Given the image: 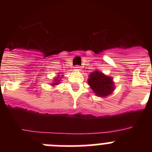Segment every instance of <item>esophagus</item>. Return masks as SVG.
Wrapping results in <instances>:
<instances>
[{
	"label": "esophagus",
	"instance_id": "34e87169",
	"mask_svg": "<svg viewBox=\"0 0 152 152\" xmlns=\"http://www.w3.org/2000/svg\"><path fill=\"white\" fill-rule=\"evenodd\" d=\"M75 71H77V72H80L81 71V68L80 66H75Z\"/></svg>",
	"mask_w": 152,
	"mask_h": 152
}]
</instances>
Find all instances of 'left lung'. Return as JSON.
<instances>
[{
	"label": "left lung",
	"mask_w": 152,
	"mask_h": 152,
	"mask_svg": "<svg viewBox=\"0 0 152 152\" xmlns=\"http://www.w3.org/2000/svg\"><path fill=\"white\" fill-rule=\"evenodd\" d=\"M88 83L94 94L100 97H106L112 94L115 90V83L113 77L98 70L90 74Z\"/></svg>",
	"instance_id": "left-lung-1"
}]
</instances>
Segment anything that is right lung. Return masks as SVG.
<instances>
[{
  "label": "right lung",
  "instance_id": "1",
  "mask_svg": "<svg viewBox=\"0 0 152 152\" xmlns=\"http://www.w3.org/2000/svg\"><path fill=\"white\" fill-rule=\"evenodd\" d=\"M60 74H61V73H60ZM62 76H63L62 75H57V77H56L54 79H53V82L51 84V85L54 87V86H56V85H58V84H59L60 80H61V78L62 77Z\"/></svg>",
  "mask_w": 152,
  "mask_h": 152
}]
</instances>
